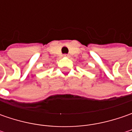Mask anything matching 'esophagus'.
Returning a JSON list of instances; mask_svg holds the SVG:
<instances>
[{"mask_svg":"<svg viewBox=\"0 0 132 132\" xmlns=\"http://www.w3.org/2000/svg\"><path fill=\"white\" fill-rule=\"evenodd\" d=\"M64 56H65V57H69V55L68 54H64Z\"/></svg>","mask_w":132,"mask_h":132,"instance_id":"1","label":"esophagus"}]
</instances>
